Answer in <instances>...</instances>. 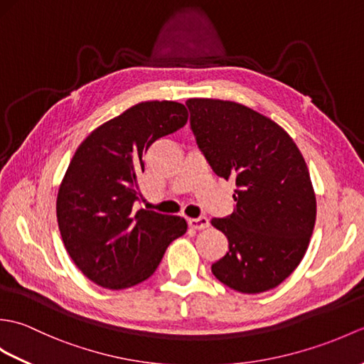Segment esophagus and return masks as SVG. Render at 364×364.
Wrapping results in <instances>:
<instances>
[{"label":"esophagus","instance_id":"34e87169","mask_svg":"<svg viewBox=\"0 0 364 364\" xmlns=\"http://www.w3.org/2000/svg\"><path fill=\"white\" fill-rule=\"evenodd\" d=\"M189 227L194 228V230H205L210 227V220H208V218H197V219H189L188 220Z\"/></svg>","mask_w":364,"mask_h":364}]
</instances>
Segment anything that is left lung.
Masks as SVG:
<instances>
[{
	"label": "left lung",
	"instance_id": "1",
	"mask_svg": "<svg viewBox=\"0 0 364 364\" xmlns=\"http://www.w3.org/2000/svg\"><path fill=\"white\" fill-rule=\"evenodd\" d=\"M191 128L214 173L233 178L235 211L211 225L228 239L214 277L242 294L277 288L310 244L316 196L296 142L266 115L227 100L189 98Z\"/></svg>",
	"mask_w": 364,
	"mask_h": 364
}]
</instances>
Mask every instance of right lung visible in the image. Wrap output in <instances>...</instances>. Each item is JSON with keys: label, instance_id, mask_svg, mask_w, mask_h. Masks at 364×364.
I'll list each match as a JSON object with an SVG mask.
<instances>
[{"label": "right lung", "instance_id": "1", "mask_svg": "<svg viewBox=\"0 0 364 364\" xmlns=\"http://www.w3.org/2000/svg\"><path fill=\"white\" fill-rule=\"evenodd\" d=\"M186 106L142 102L95 128L76 149L59 186L56 215L70 258L107 289L142 283L188 223L180 215L136 210L144 156L159 137L188 122Z\"/></svg>", "mask_w": 364, "mask_h": 364}]
</instances>
